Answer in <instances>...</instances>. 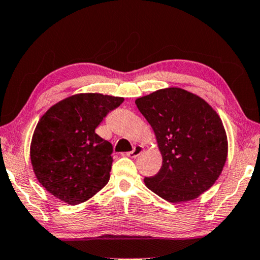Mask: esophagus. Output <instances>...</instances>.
Wrapping results in <instances>:
<instances>
[{
	"label": "esophagus",
	"mask_w": 260,
	"mask_h": 260,
	"mask_svg": "<svg viewBox=\"0 0 260 260\" xmlns=\"http://www.w3.org/2000/svg\"><path fill=\"white\" fill-rule=\"evenodd\" d=\"M143 151H144V147L142 145H136L134 147V150L130 151V152H127L126 155L130 158H137L138 155H141L143 153Z\"/></svg>",
	"instance_id": "1"
}]
</instances>
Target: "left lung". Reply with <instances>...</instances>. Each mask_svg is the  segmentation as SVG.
Masks as SVG:
<instances>
[{"label":"left lung","instance_id":"1","mask_svg":"<svg viewBox=\"0 0 260 260\" xmlns=\"http://www.w3.org/2000/svg\"><path fill=\"white\" fill-rule=\"evenodd\" d=\"M152 127L162 165L144 183L172 203L191 201L208 190L222 173L228 138L216 110L197 94L179 87L136 99Z\"/></svg>","mask_w":260,"mask_h":260}]
</instances>
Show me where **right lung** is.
Masks as SVG:
<instances>
[{
  "instance_id": "1",
  "label": "right lung",
  "mask_w": 260,
  "mask_h": 260,
  "mask_svg": "<svg viewBox=\"0 0 260 260\" xmlns=\"http://www.w3.org/2000/svg\"><path fill=\"white\" fill-rule=\"evenodd\" d=\"M123 101L119 96L80 93L44 113L31 139L30 159L37 180L54 198L79 205L109 181L113 145L95 129Z\"/></svg>"
}]
</instances>
